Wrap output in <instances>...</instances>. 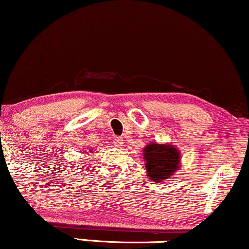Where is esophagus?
<instances>
[{
	"mask_svg": "<svg viewBox=\"0 0 249 249\" xmlns=\"http://www.w3.org/2000/svg\"><path fill=\"white\" fill-rule=\"evenodd\" d=\"M114 143L118 147L122 146V144H123V138L122 137H116L114 139Z\"/></svg>",
	"mask_w": 249,
	"mask_h": 249,
	"instance_id": "1",
	"label": "esophagus"
}]
</instances>
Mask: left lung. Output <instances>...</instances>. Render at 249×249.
I'll list each match as a JSON object with an SVG mask.
<instances>
[{"mask_svg": "<svg viewBox=\"0 0 249 249\" xmlns=\"http://www.w3.org/2000/svg\"><path fill=\"white\" fill-rule=\"evenodd\" d=\"M146 170L154 181L165 180L172 177L179 166V152L170 144L150 143L143 149Z\"/></svg>", "mask_w": 249, "mask_h": 249, "instance_id": "8db88e82", "label": "left lung"}]
</instances>
